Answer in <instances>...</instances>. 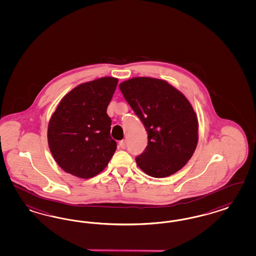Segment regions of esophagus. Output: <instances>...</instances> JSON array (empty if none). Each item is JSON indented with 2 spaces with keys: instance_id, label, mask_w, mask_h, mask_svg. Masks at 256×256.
<instances>
[{
  "instance_id": "34e87169",
  "label": "esophagus",
  "mask_w": 256,
  "mask_h": 256,
  "mask_svg": "<svg viewBox=\"0 0 256 256\" xmlns=\"http://www.w3.org/2000/svg\"><path fill=\"white\" fill-rule=\"evenodd\" d=\"M120 147L122 149H125V148H126V142H125V140L120 142Z\"/></svg>"
}]
</instances>
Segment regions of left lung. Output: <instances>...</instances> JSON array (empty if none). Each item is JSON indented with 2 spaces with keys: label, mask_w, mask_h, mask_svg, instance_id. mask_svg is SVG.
Masks as SVG:
<instances>
[{
  "label": "left lung",
  "mask_w": 256,
  "mask_h": 256,
  "mask_svg": "<svg viewBox=\"0 0 256 256\" xmlns=\"http://www.w3.org/2000/svg\"><path fill=\"white\" fill-rule=\"evenodd\" d=\"M120 89L148 134L138 166L156 178L182 169L198 142V116L187 98L166 80L148 76L127 80Z\"/></svg>",
  "instance_id": "left-lung-1"
}]
</instances>
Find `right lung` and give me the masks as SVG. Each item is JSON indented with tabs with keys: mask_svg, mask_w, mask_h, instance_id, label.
<instances>
[{
	"mask_svg": "<svg viewBox=\"0 0 256 256\" xmlns=\"http://www.w3.org/2000/svg\"><path fill=\"white\" fill-rule=\"evenodd\" d=\"M118 80L104 76L82 84L64 96L48 129V146L58 165L80 178H91L116 150L106 113Z\"/></svg>",
	"mask_w": 256,
	"mask_h": 256,
	"instance_id": "obj_1",
	"label": "right lung"
}]
</instances>
